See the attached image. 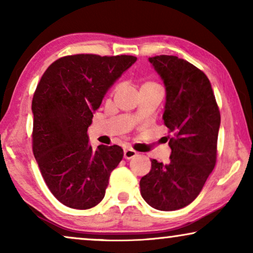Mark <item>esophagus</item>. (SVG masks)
Instances as JSON below:
<instances>
[{"instance_id": "obj_1", "label": "esophagus", "mask_w": 253, "mask_h": 253, "mask_svg": "<svg viewBox=\"0 0 253 253\" xmlns=\"http://www.w3.org/2000/svg\"><path fill=\"white\" fill-rule=\"evenodd\" d=\"M136 155H137V152L132 150V148H126V150H124V158L127 159V160L134 158Z\"/></svg>"}]
</instances>
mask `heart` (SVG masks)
Listing matches in <instances>:
<instances>
[{
    "mask_svg": "<svg viewBox=\"0 0 253 253\" xmlns=\"http://www.w3.org/2000/svg\"><path fill=\"white\" fill-rule=\"evenodd\" d=\"M145 85H155V83H153V82H147L146 84H144L143 86H145Z\"/></svg>",
    "mask_w": 253,
    "mask_h": 253,
    "instance_id": "heart-1",
    "label": "heart"
}]
</instances>
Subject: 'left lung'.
<instances>
[{"label":"left lung","instance_id":"8db88e82","mask_svg":"<svg viewBox=\"0 0 253 253\" xmlns=\"http://www.w3.org/2000/svg\"><path fill=\"white\" fill-rule=\"evenodd\" d=\"M166 87L165 126L170 162L152 161L140 179V193L159 211H175L197 198L215 167L220 110L207 76L188 61L172 55L150 57Z\"/></svg>","mask_w":253,"mask_h":253}]
</instances>
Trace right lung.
I'll return each instance as SVG.
<instances>
[{
  "label": "right lung",
  "instance_id": "obj_1",
  "mask_svg": "<svg viewBox=\"0 0 253 253\" xmlns=\"http://www.w3.org/2000/svg\"><path fill=\"white\" fill-rule=\"evenodd\" d=\"M136 61L131 55H69L53 62L37 86L33 154L48 189L70 209L98 205L123 159L117 145L92 150L87 127L110 86Z\"/></svg>",
  "mask_w": 253,
  "mask_h": 253
}]
</instances>
